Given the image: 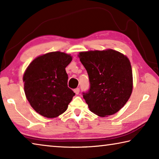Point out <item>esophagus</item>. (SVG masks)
<instances>
[{
  "label": "esophagus",
  "mask_w": 159,
  "mask_h": 159,
  "mask_svg": "<svg viewBox=\"0 0 159 159\" xmlns=\"http://www.w3.org/2000/svg\"><path fill=\"white\" fill-rule=\"evenodd\" d=\"M74 93L76 94V95H78V94H79L80 92V89L79 88H76V89H74Z\"/></svg>",
  "instance_id": "1"
}]
</instances>
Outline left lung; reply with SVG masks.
I'll list each match as a JSON object with an SVG mask.
<instances>
[{"label": "left lung", "instance_id": "1", "mask_svg": "<svg viewBox=\"0 0 159 159\" xmlns=\"http://www.w3.org/2000/svg\"><path fill=\"white\" fill-rule=\"evenodd\" d=\"M79 57L89 76L90 89L83 96L90 111L101 117L116 114L133 91L129 59L111 49L80 52Z\"/></svg>", "mask_w": 159, "mask_h": 159}]
</instances>
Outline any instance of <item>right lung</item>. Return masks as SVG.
<instances>
[{
    "mask_svg": "<svg viewBox=\"0 0 159 159\" xmlns=\"http://www.w3.org/2000/svg\"><path fill=\"white\" fill-rule=\"evenodd\" d=\"M72 57L61 52L36 57L23 76L26 99L35 111L46 118L57 117L66 111L75 93L68 88L65 68Z\"/></svg>",
    "mask_w": 159,
    "mask_h": 159,
    "instance_id": "right-lung-1",
    "label": "right lung"
}]
</instances>
